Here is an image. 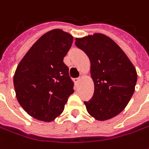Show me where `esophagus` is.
Masks as SVG:
<instances>
[{
	"label": "esophagus",
	"mask_w": 149,
	"mask_h": 149,
	"mask_svg": "<svg viewBox=\"0 0 149 149\" xmlns=\"http://www.w3.org/2000/svg\"><path fill=\"white\" fill-rule=\"evenodd\" d=\"M80 80H81V77H77V78H74V81L76 82V83H77Z\"/></svg>",
	"instance_id": "obj_1"
}]
</instances>
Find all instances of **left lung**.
<instances>
[{
    "label": "left lung",
    "mask_w": 149,
    "mask_h": 149,
    "mask_svg": "<svg viewBox=\"0 0 149 149\" xmlns=\"http://www.w3.org/2000/svg\"><path fill=\"white\" fill-rule=\"evenodd\" d=\"M91 62V76L95 90L92 98L84 101L87 112L97 120L119 115L134 92L137 72L125 52L115 41L102 33L76 39Z\"/></svg>",
    "instance_id": "obj_1"
}]
</instances>
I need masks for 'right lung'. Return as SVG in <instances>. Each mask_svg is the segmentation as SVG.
<instances>
[{"label": "right lung", "mask_w": 149, "mask_h": 149, "mask_svg": "<svg viewBox=\"0 0 149 149\" xmlns=\"http://www.w3.org/2000/svg\"><path fill=\"white\" fill-rule=\"evenodd\" d=\"M73 37L56 29L41 36L19 62L14 86L19 105L30 116L50 122L61 115L74 90L63 63Z\"/></svg>", "instance_id": "obj_1"}]
</instances>
